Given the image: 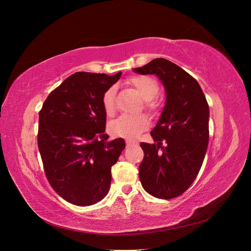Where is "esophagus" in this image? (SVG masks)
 Instances as JSON below:
<instances>
[{"mask_svg": "<svg viewBox=\"0 0 251 251\" xmlns=\"http://www.w3.org/2000/svg\"><path fill=\"white\" fill-rule=\"evenodd\" d=\"M126 148H128V147H131V146H133V142L132 141H130V140H126Z\"/></svg>", "mask_w": 251, "mask_h": 251, "instance_id": "34e87169", "label": "esophagus"}]
</instances>
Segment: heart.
Wrapping results in <instances>:
<instances>
[{
  "label": "heart",
  "mask_w": 251,
  "mask_h": 251,
  "mask_svg": "<svg viewBox=\"0 0 251 251\" xmlns=\"http://www.w3.org/2000/svg\"><path fill=\"white\" fill-rule=\"evenodd\" d=\"M127 83L133 87L137 93L144 100L146 109L154 111L158 107L157 95L159 93V85L151 76L147 75H135L128 78ZM102 109L105 115L111 117L114 115L116 110V90L114 87L109 88L102 95L101 98ZM150 126V120L148 116L137 115V116H120L116 120L112 121L109 125V131L113 136L124 137L126 139H134L146 131Z\"/></svg>",
  "instance_id": "heart-1"
}]
</instances>
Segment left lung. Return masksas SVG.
Here are the masks:
<instances>
[{
	"instance_id": "left-lung-1",
	"label": "left lung",
	"mask_w": 251,
	"mask_h": 251,
	"mask_svg": "<svg viewBox=\"0 0 251 251\" xmlns=\"http://www.w3.org/2000/svg\"><path fill=\"white\" fill-rule=\"evenodd\" d=\"M134 71L157 75L166 91L165 107L151 132L155 143H140V182L156 198L174 199L192 185L202 166L209 138L208 103L198 81L168 59L155 58Z\"/></svg>"
}]
</instances>
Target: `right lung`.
I'll return each mask as SVG.
<instances>
[{"instance_id":"right-lung-1","label":"right lung","mask_w":251,"mask_h":251,"mask_svg":"<svg viewBox=\"0 0 251 251\" xmlns=\"http://www.w3.org/2000/svg\"><path fill=\"white\" fill-rule=\"evenodd\" d=\"M121 75L76 72L48 95L39 113L37 146L45 175L63 199L78 206L102 200L111 186V168L126 148L108 141L103 93Z\"/></svg>"}]
</instances>
